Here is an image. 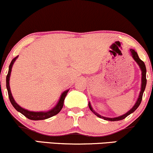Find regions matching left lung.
<instances>
[{"label":"left lung","instance_id":"1","mask_svg":"<svg viewBox=\"0 0 153 153\" xmlns=\"http://www.w3.org/2000/svg\"><path fill=\"white\" fill-rule=\"evenodd\" d=\"M130 52H131V55H132V58L134 59V60L136 62H137V64L139 65L140 68L141 69V71H142V84H141V90H140V94H139V97H138V99L137 100V102H136V103L134 104V105L133 106V107H132V109H130V110H129L128 112L127 113H125V114H123V115L122 116H120V117H114V118H109V117H103V116H101L100 114H99L98 113H97L94 109H92V107H91V104L90 102H89V109H90V110L95 115H97L98 117H100V118H103L104 120H108V121H119V120H122L123 119H125V117H127V116L130 115V114H132V112H134V111L137 109V108L138 107H139L141 103V101H142V99H143V92H144L145 91V87H146V84H147V79H146V67H145V63L143 62V61L141 60L139 58V56H138L137 55V53L134 51V49H131L130 50Z\"/></svg>","mask_w":153,"mask_h":153}]
</instances>
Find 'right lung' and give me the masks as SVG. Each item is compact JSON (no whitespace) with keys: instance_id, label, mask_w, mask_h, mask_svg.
<instances>
[{"instance_id":"right-lung-1","label":"right lung","mask_w":153,"mask_h":153,"mask_svg":"<svg viewBox=\"0 0 153 153\" xmlns=\"http://www.w3.org/2000/svg\"><path fill=\"white\" fill-rule=\"evenodd\" d=\"M18 56H17L15 57V58L11 61V62H10V65H9L8 74H7L6 76V88H7V90H8V97H9V100H10V103L12 104V105L13 106L14 108H15L18 112H21V114H23L26 117L31 120H46L58 114V113L61 111V109H62L63 106H64V99H65L66 94H67L68 91H69V89H68V90L64 91V92L62 93L60 97V99H59L58 103L56 104V105L53 108H52L51 110H48L47 112H32V111H28L26 109L22 108L21 106H19L17 103H16L15 100H14L11 91H10V85H9V81H10V73H11L13 65L14 62H15L16 59L18 58Z\"/></svg>"}]
</instances>
